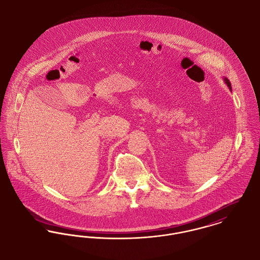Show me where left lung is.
<instances>
[{"label":"left lung","mask_w":260,"mask_h":260,"mask_svg":"<svg viewBox=\"0 0 260 260\" xmlns=\"http://www.w3.org/2000/svg\"><path fill=\"white\" fill-rule=\"evenodd\" d=\"M223 81H224V83L226 84V86H228V87L230 88V90L232 91V84H231V82H230V80H229V79H228L226 77H224V78H223Z\"/></svg>","instance_id":"left-lung-1"}]
</instances>
